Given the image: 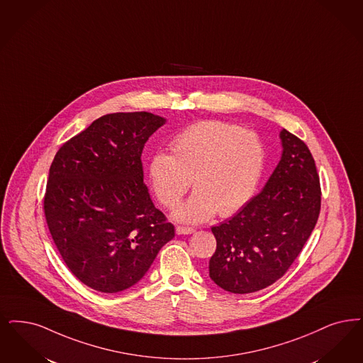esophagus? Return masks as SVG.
Here are the masks:
<instances>
[{"label": "esophagus", "mask_w": 363, "mask_h": 363, "mask_svg": "<svg viewBox=\"0 0 363 363\" xmlns=\"http://www.w3.org/2000/svg\"><path fill=\"white\" fill-rule=\"evenodd\" d=\"M196 231L194 228H190V227H181V225H178L177 228H175V233L177 235H189V233H193Z\"/></svg>", "instance_id": "1"}]
</instances>
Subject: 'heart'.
I'll return each instance as SVG.
<instances>
[{
	"label": "heart",
	"instance_id": "obj_1",
	"mask_svg": "<svg viewBox=\"0 0 363 363\" xmlns=\"http://www.w3.org/2000/svg\"><path fill=\"white\" fill-rule=\"evenodd\" d=\"M264 167V148L252 130L221 121H200L179 132L170 154L150 162V181L163 206L174 208L191 186L197 189L179 205L174 218L201 223L218 211L231 216L254 196Z\"/></svg>",
	"mask_w": 363,
	"mask_h": 363
}]
</instances>
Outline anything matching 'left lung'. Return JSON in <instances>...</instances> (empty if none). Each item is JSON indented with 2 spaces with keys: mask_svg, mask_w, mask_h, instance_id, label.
Masks as SVG:
<instances>
[{
  "mask_svg": "<svg viewBox=\"0 0 363 363\" xmlns=\"http://www.w3.org/2000/svg\"><path fill=\"white\" fill-rule=\"evenodd\" d=\"M282 155L261 193L230 220L212 227L216 251L209 277L221 289L246 294L284 276L319 218L320 179L303 140L279 132Z\"/></svg>",
  "mask_w": 363,
  "mask_h": 363,
  "instance_id": "8db88e82",
  "label": "left lung"
}]
</instances>
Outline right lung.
I'll list each match as a JSON object with an SVG mask.
<instances>
[{
    "mask_svg": "<svg viewBox=\"0 0 363 363\" xmlns=\"http://www.w3.org/2000/svg\"><path fill=\"white\" fill-rule=\"evenodd\" d=\"M164 123L148 112L105 115L62 145L51 163L47 225L62 259L91 289H128L174 238V225L150 197L140 160Z\"/></svg>",
    "mask_w": 363,
    "mask_h": 363,
    "instance_id": "add662e5",
    "label": "right lung"
}]
</instances>
